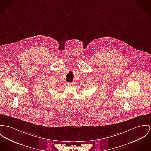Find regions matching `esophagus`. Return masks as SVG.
<instances>
[{"instance_id":"esophagus-1","label":"esophagus","mask_w":151,"mask_h":151,"mask_svg":"<svg viewBox=\"0 0 151 151\" xmlns=\"http://www.w3.org/2000/svg\"><path fill=\"white\" fill-rule=\"evenodd\" d=\"M67 86H71V85H72V83H67Z\"/></svg>"}]
</instances>
